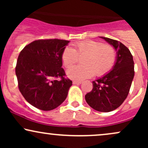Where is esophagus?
Listing matches in <instances>:
<instances>
[{
    "label": "esophagus",
    "mask_w": 148,
    "mask_h": 148,
    "mask_svg": "<svg viewBox=\"0 0 148 148\" xmlns=\"http://www.w3.org/2000/svg\"><path fill=\"white\" fill-rule=\"evenodd\" d=\"M73 84H74V85H80V84H81V81H73Z\"/></svg>",
    "instance_id": "1"
}]
</instances>
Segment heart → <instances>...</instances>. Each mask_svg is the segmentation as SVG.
<instances>
[{"label": "heart", "mask_w": 148, "mask_h": 148, "mask_svg": "<svg viewBox=\"0 0 148 148\" xmlns=\"http://www.w3.org/2000/svg\"><path fill=\"white\" fill-rule=\"evenodd\" d=\"M85 55L82 59L84 64H77L67 69V75L75 81L90 78L95 75L102 76L114 65L116 53L110 45H105L95 40H85L74 44V49L67 47L62 53V60L67 67L77 60L78 56Z\"/></svg>", "instance_id": "1"}]
</instances>
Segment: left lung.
Here are the masks:
<instances>
[{"label":"left lung","instance_id":"1","mask_svg":"<svg viewBox=\"0 0 148 148\" xmlns=\"http://www.w3.org/2000/svg\"><path fill=\"white\" fill-rule=\"evenodd\" d=\"M116 51V59L110 72L92 81L93 88L85 96L93 109L109 112L124 102L130 92L134 76V63L130 51L121 42L100 37Z\"/></svg>","mask_w":148,"mask_h":148}]
</instances>
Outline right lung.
<instances>
[{
  "instance_id": "1",
  "label": "right lung",
  "mask_w": 148,
  "mask_h": 148,
  "mask_svg": "<svg viewBox=\"0 0 148 148\" xmlns=\"http://www.w3.org/2000/svg\"><path fill=\"white\" fill-rule=\"evenodd\" d=\"M69 42L58 39L35 40L20 52L15 69L18 88L35 108L51 111L67 98L72 81L64 77L62 53Z\"/></svg>"
}]
</instances>
